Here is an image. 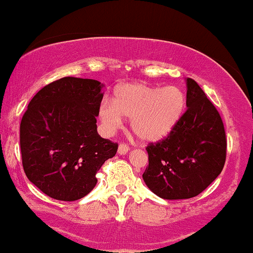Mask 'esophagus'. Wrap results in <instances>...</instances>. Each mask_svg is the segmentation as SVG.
<instances>
[{
    "mask_svg": "<svg viewBox=\"0 0 253 253\" xmlns=\"http://www.w3.org/2000/svg\"><path fill=\"white\" fill-rule=\"evenodd\" d=\"M129 150H130L129 145H126L124 143H121L120 145H118V154H120V155H126Z\"/></svg>",
    "mask_w": 253,
    "mask_h": 253,
    "instance_id": "34e87169",
    "label": "esophagus"
}]
</instances>
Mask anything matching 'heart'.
I'll return each mask as SVG.
<instances>
[{"label":"heart","instance_id":"b5f03b06","mask_svg":"<svg viewBox=\"0 0 253 253\" xmlns=\"http://www.w3.org/2000/svg\"><path fill=\"white\" fill-rule=\"evenodd\" d=\"M186 96L177 86L159 87L132 83L118 86L111 102L104 100L98 117L104 129L112 132L123 117L130 118V126L139 139L157 142L173 132L186 110Z\"/></svg>","mask_w":253,"mask_h":253}]
</instances>
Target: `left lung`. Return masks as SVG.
I'll use <instances>...</instances> for the list:
<instances>
[{"label": "left lung", "mask_w": 253, "mask_h": 253, "mask_svg": "<svg viewBox=\"0 0 253 253\" xmlns=\"http://www.w3.org/2000/svg\"><path fill=\"white\" fill-rule=\"evenodd\" d=\"M187 111L170 135L147 147L145 185L166 200L194 198L214 181L226 160L221 117L195 80L186 79Z\"/></svg>", "instance_id": "1"}]
</instances>
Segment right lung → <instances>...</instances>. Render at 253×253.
Wrapping results in <instances>:
<instances>
[{
  "label": "right lung",
  "mask_w": 253,
  "mask_h": 253,
  "mask_svg": "<svg viewBox=\"0 0 253 253\" xmlns=\"http://www.w3.org/2000/svg\"><path fill=\"white\" fill-rule=\"evenodd\" d=\"M98 80L65 77L41 88L20 126L23 170L48 197L74 201L97 185L96 174L118 144L97 132L103 99Z\"/></svg>",
  "instance_id": "add662e5"
}]
</instances>
